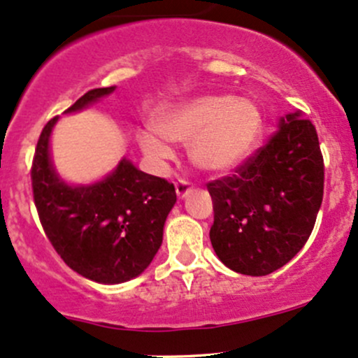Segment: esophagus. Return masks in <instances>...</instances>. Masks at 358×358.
<instances>
[{
  "label": "esophagus",
  "mask_w": 358,
  "mask_h": 358,
  "mask_svg": "<svg viewBox=\"0 0 358 358\" xmlns=\"http://www.w3.org/2000/svg\"><path fill=\"white\" fill-rule=\"evenodd\" d=\"M175 189H176V196H178V199H183V197L189 196L192 187H190V183L185 182V180H178V182L175 183Z\"/></svg>",
  "instance_id": "34e87169"
}]
</instances>
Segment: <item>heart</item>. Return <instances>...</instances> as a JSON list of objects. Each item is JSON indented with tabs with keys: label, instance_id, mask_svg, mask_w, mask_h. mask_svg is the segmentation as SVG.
Masks as SVG:
<instances>
[{
	"label": "heart",
	"instance_id": "obj_1",
	"mask_svg": "<svg viewBox=\"0 0 358 358\" xmlns=\"http://www.w3.org/2000/svg\"><path fill=\"white\" fill-rule=\"evenodd\" d=\"M152 124L169 142L189 145L196 168L218 175L237 168L252 152L262 133V112L249 100L213 93L161 110ZM158 136L140 131L138 143L152 161H168L173 149Z\"/></svg>",
	"mask_w": 358,
	"mask_h": 358
}]
</instances>
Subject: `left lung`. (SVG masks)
<instances>
[{"mask_svg":"<svg viewBox=\"0 0 358 358\" xmlns=\"http://www.w3.org/2000/svg\"><path fill=\"white\" fill-rule=\"evenodd\" d=\"M216 256L234 272L268 275L305 246L324 196V157L315 126L299 112L234 175L208 183Z\"/></svg>","mask_w":358,"mask_h":358,"instance_id":"left-lung-1","label":"left lung"}]
</instances>
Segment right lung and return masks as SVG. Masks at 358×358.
<instances>
[{"mask_svg":"<svg viewBox=\"0 0 358 358\" xmlns=\"http://www.w3.org/2000/svg\"><path fill=\"white\" fill-rule=\"evenodd\" d=\"M114 92L95 88L66 112L81 110ZM53 117L39 135L32 159V196L39 222L60 258L79 275L119 284L140 275L162 243V229L176 202L173 183L147 175L122 159L102 182L72 187L50 159Z\"/></svg>","mask_w":358,"mask_h":358,"instance_id":"obj_1","label":"right lung"}]
</instances>
